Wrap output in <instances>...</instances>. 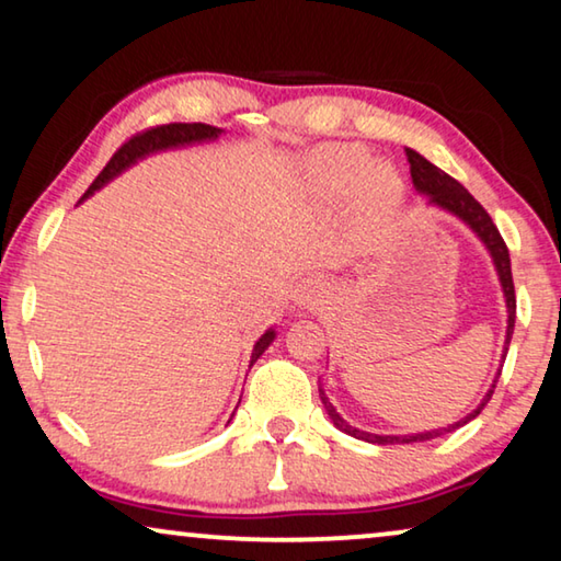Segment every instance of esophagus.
I'll use <instances>...</instances> for the list:
<instances>
[{"label":"esophagus","instance_id":"esophagus-1","mask_svg":"<svg viewBox=\"0 0 561 561\" xmlns=\"http://www.w3.org/2000/svg\"><path fill=\"white\" fill-rule=\"evenodd\" d=\"M324 284L320 279H302L297 284L295 289V305L299 309H305V312H309V309H320V305L324 302Z\"/></svg>","mask_w":561,"mask_h":561}]
</instances>
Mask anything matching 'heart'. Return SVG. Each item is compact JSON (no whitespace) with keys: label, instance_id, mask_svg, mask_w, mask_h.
I'll list each match as a JSON object with an SVG mask.
<instances>
[{"label":"heart","instance_id":"heart-1","mask_svg":"<svg viewBox=\"0 0 561 561\" xmlns=\"http://www.w3.org/2000/svg\"><path fill=\"white\" fill-rule=\"evenodd\" d=\"M307 194L320 206L340 208L353 198L365 247H382L403 208L405 186L390 163H370L360 146L330 144L305 158Z\"/></svg>","mask_w":561,"mask_h":561}]
</instances>
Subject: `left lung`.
I'll list each match as a JSON object with an SVG mask.
<instances>
[{
	"mask_svg": "<svg viewBox=\"0 0 561 561\" xmlns=\"http://www.w3.org/2000/svg\"><path fill=\"white\" fill-rule=\"evenodd\" d=\"M408 163H411L413 186H415L417 194L428 196L431 206H438V208H443V211L454 214L456 219H461L466 227L471 229L476 237L481 239V244L486 247V252L491 254V262H494V266H496V274H499V282H501V291H504L506 312H508L504 357H501V360H506L508 342H512V334H514L516 297H514V279H512V259H508V249L504 244V239H501V233L494 227V221H491V216L486 214V208H483L479 201H476L471 194H468V191L456 179H450L446 171H440L438 165H433L428 161V158H423L421 153H415L413 148H408ZM499 375H501V370L496 373V378H494V382H491V388H489L486 396L481 398V403L476 405L473 411L468 413L466 417H461V421L450 423V425H446V428L411 433V436H378V433H367V431L355 428V425H350L345 417H342L337 411H334V405L330 403V398L324 396L322 386H320V398H322L324 411H328V415H330V421L337 425L342 433H347V436L360 438V440H367V443H378V446H392V443H421V440H431V438L446 436V433L461 428V425H466L468 421H473V417L483 411V405L489 403L491 396H494Z\"/></svg>",
	"mask_w": 561,
	"mask_h": 561,
	"instance_id": "obj_1",
	"label": "left lung"
}]
</instances>
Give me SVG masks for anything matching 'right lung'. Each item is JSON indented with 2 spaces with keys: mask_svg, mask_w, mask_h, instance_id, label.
Here are the masks:
<instances>
[{
  "mask_svg": "<svg viewBox=\"0 0 561 561\" xmlns=\"http://www.w3.org/2000/svg\"><path fill=\"white\" fill-rule=\"evenodd\" d=\"M221 133H224L221 128H214V125H206V123H171V125H158V128H150L146 133H138V136H133L128 144H123L118 148V153L107 161L105 169L100 171L98 179L93 181V186L85 191L82 201H85L88 196H93L98 188L105 186V183H111L115 175H121L123 171H128L130 165L144 161L146 156L161 153V150H171V148L208 144V140L219 138ZM274 337H277V332L270 328L262 334V337L256 340V345L252 350V365L264 355V350L272 345Z\"/></svg>",
  "mask_w": 561,
  "mask_h": 561,
  "instance_id": "right-lung-1",
  "label": "right lung"
}]
</instances>
